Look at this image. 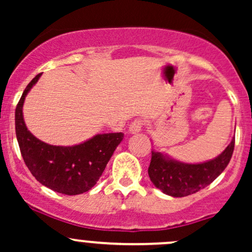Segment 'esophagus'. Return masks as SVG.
<instances>
[{"instance_id":"1","label":"esophagus","mask_w":252,"mask_h":252,"mask_svg":"<svg viewBox=\"0 0 252 252\" xmlns=\"http://www.w3.org/2000/svg\"><path fill=\"white\" fill-rule=\"evenodd\" d=\"M144 126H146V121L142 120V118H137V120H135L129 126V131L131 134H137V132H140L142 130Z\"/></svg>"}]
</instances>
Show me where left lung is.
<instances>
[{"label":"left lung","instance_id":"obj_1","mask_svg":"<svg viewBox=\"0 0 252 252\" xmlns=\"http://www.w3.org/2000/svg\"><path fill=\"white\" fill-rule=\"evenodd\" d=\"M235 149V138L215 160L198 164L176 162L161 153L152 152L148 168L150 180L164 194L187 196L209 186L226 168Z\"/></svg>","mask_w":252,"mask_h":252}]
</instances>
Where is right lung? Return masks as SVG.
<instances>
[{
  "instance_id": "add662e5",
  "label": "right lung",
  "mask_w": 252,
  "mask_h": 252,
  "mask_svg": "<svg viewBox=\"0 0 252 252\" xmlns=\"http://www.w3.org/2000/svg\"><path fill=\"white\" fill-rule=\"evenodd\" d=\"M40 76L41 73L28 84L16 105L15 131L20 152L26 166L43 186L63 194H82L99 180L115 149L123 140V134H98L72 147L51 146L37 140L26 126L22 106L26 94Z\"/></svg>"
}]
</instances>
